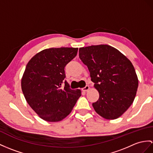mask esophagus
Here are the masks:
<instances>
[{
	"mask_svg": "<svg viewBox=\"0 0 153 153\" xmlns=\"http://www.w3.org/2000/svg\"><path fill=\"white\" fill-rule=\"evenodd\" d=\"M89 89V85H86V86H85L84 88L82 89V90L83 91H88Z\"/></svg>",
	"mask_w": 153,
	"mask_h": 153,
	"instance_id": "obj_1",
	"label": "esophagus"
}]
</instances>
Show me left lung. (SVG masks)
Returning <instances> with one entry per match:
<instances>
[{
	"instance_id": "obj_1",
	"label": "left lung",
	"mask_w": 153,
	"mask_h": 153,
	"mask_svg": "<svg viewBox=\"0 0 153 153\" xmlns=\"http://www.w3.org/2000/svg\"><path fill=\"white\" fill-rule=\"evenodd\" d=\"M79 58L87 65L99 93L94 110L106 120H115L132 105L138 87L134 68L120 51L107 45L79 48Z\"/></svg>"
}]
</instances>
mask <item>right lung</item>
Masks as SVG:
<instances>
[{"instance_id":"1","label":"right lung","mask_w":153,"mask_h":153,"mask_svg":"<svg viewBox=\"0 0 153 153\" xmlns=\"http://www.w3.org/2000/svg\"><path fill=\"white\" fill-rule=\"evenodd\" d=\"M77 52L78 48L73 47L47 48L36 54L26 67L22 91L30 106L45 121L62 120L81 96L80 89H71L64 80L65 67Z\"/></svg>"}]
</instances>
